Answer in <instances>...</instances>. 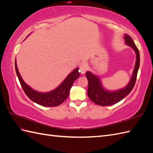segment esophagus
Returning <instances> with one entry per match:
<instances>
[{"mask_svg":"<svg viewBox=\"0 0 153 153\" xmlns=\"http://www.w3.org/2000/svg\"><path fill=\"white\" fill-rule=\"evenodd\" d=\"M79 72L81 74H83L87 70V66L85 63H81L79 65Z\"/></svg>","mask_w":153,"mask_h":153,"instance_id":"1","label":"esophagus"}]
</instances>
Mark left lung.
Here are the masks:
<instances>
[{
	"label": "left lung",
	"mask_w": 153,
	"mask_h": 153,
	"mask_svg": "<svg viewBox=\"0 0 153 153\" xmlns=\"http://www.w3.org/2000/svg\"><path fill=\"white\" fill-rule=\"evenodd\" d=\"M124 39L126 45L132 47L136 54V65L134 71H133L130 82L126 87L114 92L107 91L103 87L98 77L94 76L90 72H86V77L88 81L87 91L88 96L90 100L94 103L101 105V106H110V105L119 102L126 97L134 87L137 74H138L140 66V53L132 39L128 35H125Z\"/></svg>",
	"instance_id": "left-lung-1"
}]
</instances>
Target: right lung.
I'll list each match as a JSON object with an SVG mask.
<instances>
[{
  "instance_id": "obj_1",
  "label": "right lung",
  "mask_w": 153,
  "mask_h": 153,
  "mask_svg": "<svg viewBox=\"0 0 153 153\" xmlns=\"http://www.w3.org/2000/svg\"><path fill=\"white\" fill-rule=\"evenodd\" d=\"M15 65L18 79L26 95L33 102L44 107H57L64 102L68 97L70 90L74 81H76L79 76V72L78 71L79 69L76 68L56 89L49 92L41 93L30 87L23 81L17 68L16 59H15Z\"/></svg>"
}]
</instances>
